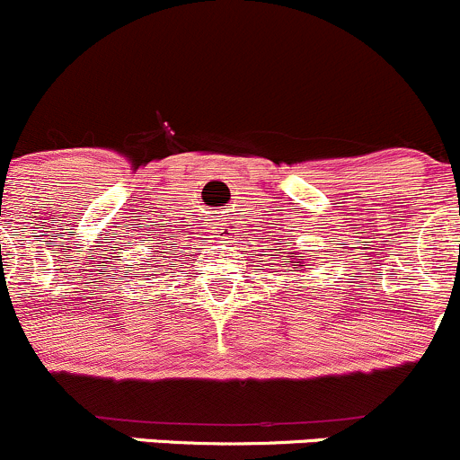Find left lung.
<instances>
[{
	"label": "left lung",
	"instance_id": "8db88e82",
	"mask_svg": "<svg viewBox=\"0 0 460 460\" xmlns=\"http://www.w3.org/2000/svg\"><path fill=\"white\" fill-rule=\"evenodd\" d=\"M279 250H281V252L272 257L277 261V266H279V268H302L304 266L302 259H297V250H290V252H287L286 255L283 254L286 248H279Z\"/></svg>",
	"mask_w": 460,
	"mask_h": 460
}]
</instances>
